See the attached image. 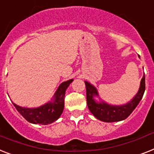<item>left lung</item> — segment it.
Segmentation results:
<instances>
[{
    "mask_svg": "<svg viewBox=\"0 0 154 154\" xmlns=\"http://www.w3.org/2000/svg\"><path fill=\"white\" fill-rule=\"evenodd\" d=\"M85 83L86 86V98L88 109L99 120L106 122H119L126 119L138 106L146 89L144 74L140 82L139 89L137 94L127 103L122 105H113L107 103L100 97L98 91L94 85L86 81ZM96 97L99 98V101L94 99Z\"/></svg>",
    "mask_w": 154,
    "mask_h": 154,
    "instance_id": "1",
    "label": "left lung"
}]
</instances>
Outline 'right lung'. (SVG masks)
Listing matches in <instances>:
<instances>
[{
	"label": "right lung",
	"mask_w": 154,
	"mask_h": 154,
	"mask_svg": "<svg viewBox=\"0 0 154 154\" xmlns=\"http://www.w3.org/2000/svg\"><path fill=\"white\" fill-rule=\"evenodd\" d=\"M73 79L62 82L51 101L38 107H20L12 102L13 105L27 121L33 124L47 125L57 120L63 112L65 104V94L69 85Z\"/></svg>",
	"instance_id": "add662e5"
}]
</instances>
